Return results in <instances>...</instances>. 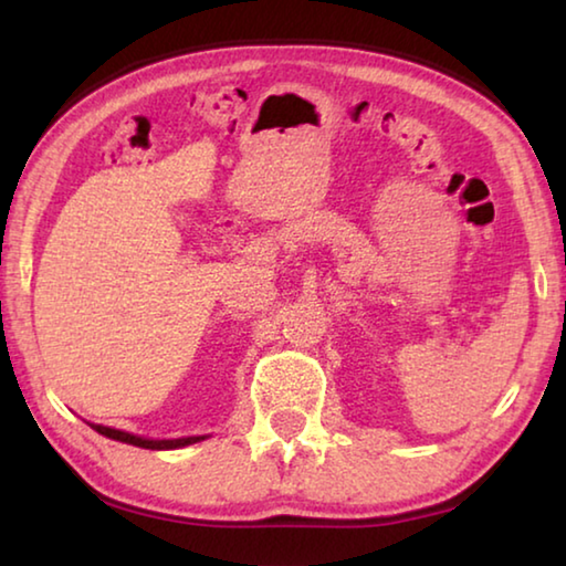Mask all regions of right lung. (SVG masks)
I'll return each instance as SVG.
<instances>
[{"mask_svg": "<svg viewBox=\"0 0 566 566\" xmlns=\"http://www.w3.org/2000/svg\"><path fill=\"white\" fill-rule=\"evenodd\" d=\"M92 429H97L99 434L109 437V439H117V442L132 444V447H142V449H179V447H187V444H195V442H202V439H207V437H181V439H145V437H137V434L122 432V429L102 427V424H92Z\"/></svg>", "mask_w": 566, "mask_h": 566, "instance_id": "1", "label": "right lung"}]
</instances>
